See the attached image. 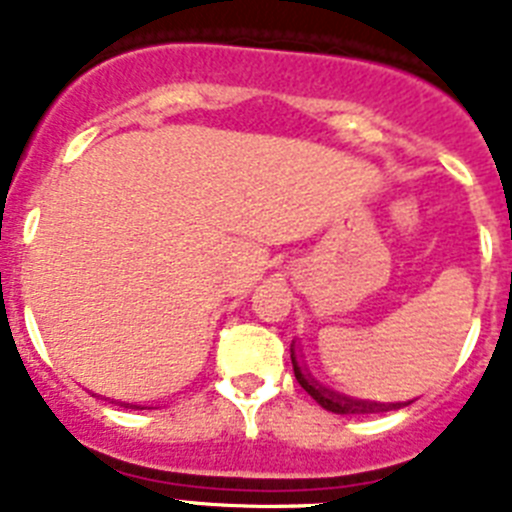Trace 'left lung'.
Wrapping results in <instances>:
<instances>
[{
    "label": "left lung",
    "mask_w": 512,
    "mask_h": 512,
    "mask_svg": "<svg viewBox=\"0 0 512 512\" xmlns=\"http://www.w3.org/2000/svg\"><path fill=\"white\" fill-rule=\"evenodd\" d=\"M292 369H295V377L300 382L302 390L312 397V400L318 402L320 408L330 410V413H338V415H369V413H390V410L402 408V402H390V405H382V402H369V400H354V397H343L336 395V392L325 390L320 387L315 379H310V374L302 372V366L297 364V356H295V348H292ZM410 405V402H405Z\"/></svg>",
    "instance_id": "8db88e82"
}]
</instances>
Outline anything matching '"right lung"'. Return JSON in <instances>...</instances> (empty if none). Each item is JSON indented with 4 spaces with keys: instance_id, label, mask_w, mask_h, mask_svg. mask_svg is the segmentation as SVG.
I'll list each match as a JSON object with an SVG mask.
<instances>
[{
    "instance_id": "obj_1",
    "label": "right lung",
    "mask_w": 512,
    "mask_h": 512,
    "mask_svg": "<svg viewBox=\"0 0 512 512\" xmlns=\"http://www.w3.org/2000/svg\"><path fill=\"white\" fill-rule=\"evenodd\" d=\"M125 408H128V405H125ZM130 408H133V405H130ZM135 408H138V405H135Z\"/></svg>"
}]
</instances>
